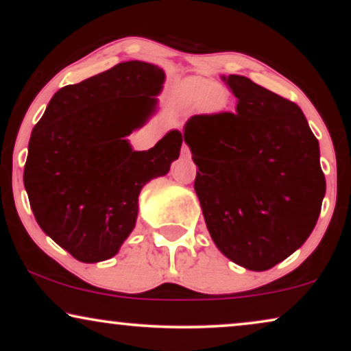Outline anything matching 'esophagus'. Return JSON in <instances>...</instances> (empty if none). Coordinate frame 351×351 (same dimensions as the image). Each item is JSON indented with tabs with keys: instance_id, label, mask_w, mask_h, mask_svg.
I'll list each match as a JSON object with an SVG mask.
<instances>
[{
	"instance_id": "obj_1",
	"label": "esophagus",
	"mask_w": 351,
	"mask_h": 351,
	"mask_svg": "<svg viewBox=\"0 0 351 351\" xmlns=\"http://www.w3.org/2000/svg\"><path fill=\"white\" fill-rule=\"evenodd\" d=\"M190 156H191L190 148H189V145H186V143H184V147H182V158H190Z\"/></svg>"
}]
</instances>
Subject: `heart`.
<instances>
[{
	"instance_id": "1",
	"label": "heart",
	"mask_w": 351,
	"mask_h": 351,
	"mask_svg": "<svg viewBox=\"0 0 351 351\" xmlns=\"http://www.w3.org/2000/svg\"><path fill=\"white\" fill-rule=\"evenodd\" d=\"M180 97L186 105L198 108H219L223 104L225 95L222 89L213 81L190 80L180 88Z\"/></svg>"
}]
</instances>
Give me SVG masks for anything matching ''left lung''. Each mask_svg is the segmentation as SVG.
<instances>
[{"instance_id": "1", "label": "left lung", "mask_w": 351, "mask_h": 351, "mask_svg": "<svg viewBox=\"0 0 351 351\" xmlns=\"http://www.w3.org/2000/svg\"><path fill=\"white\" fill-rule=\"evenodd\" d=\"M234 112L195 114L184 141L198 166L195 191L215 246L263 271L313 232L326 193L318 138L300 107L246 76L223 78Z\"/></svg>"}]
</instances>
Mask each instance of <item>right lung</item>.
<instances>
[{
  "mask_svg": "<svg viewBox=\"0 0 351 351\" xmlns=\"http://www.w3.org/2000/svg\"><path fill=\"white\" fill-rule=\"evenodd\" d=\"M162 83L160 66L123 62L57 90L33 128L23 169L30 208L76 261L113 257L136 225L142 186L179 158V131L147 152L126 141L155 112Z\"/></svg>",
  "mask_w": 351,
  "mask_h": 351,
  "instance_id": "obj_1",
  "label": "right lung"
}]
</instances>
